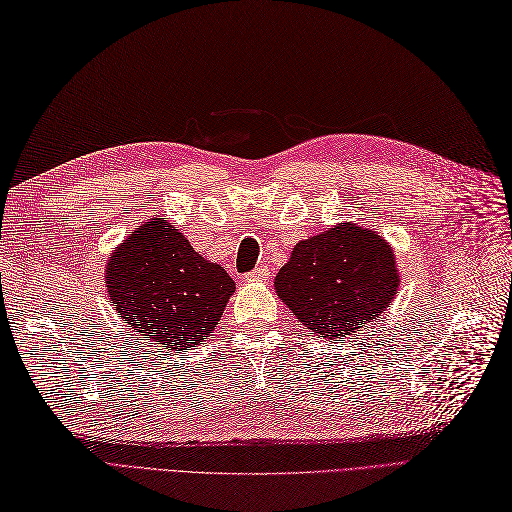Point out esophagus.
I'll use <instances>...</instances> for the list:
<instances>
[{"instance_id": "1", "label": "esophagus", "mask_w": 512, "mask_h": 512, "mask_svg": "<svg viewBox=\"0 0 512 512\" xmlns=\"http://www.w3.org/2000/svg\"><path fill=\"white\" fill-rule=\"evenodd\" d=\"M247 280H267L269 278V269L267 267H256V269H252L245 276Z\"/></svg>"}]
</instances>
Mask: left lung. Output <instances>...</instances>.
I'll use <instances>...</instances> for the list:
<instances>
[{
  "label": "left lung",
  "mask_w": 512,
  "mask_h": 512,
  "mask_svg": "<svg viewBox=\"0 0 512 512\" xmlns=\"http://www.w3.org/2000/svg\"><path fill=\"white\" fill-rule=\"evenodd\" d=\"M273 284L310 332L341 339L384 313L400 289V273L378 232L339 223L299 241Z\"/></svg>",
  "instance_id": "obj_1"
}]
</instances>
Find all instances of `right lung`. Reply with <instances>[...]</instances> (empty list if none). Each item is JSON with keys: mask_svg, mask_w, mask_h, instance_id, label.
<instances>
[{"mask_svg": "<svg viewBox=\"0 0 512 512\" xmlns=\"http://www.w3.org/2000/svg\"><path fill=\"white\" fill-rule=\"evenodd\" d=\"M108 297L123 323L180 354L217 328L234 280L197 254L165 219L141 223L106 263Z\"/></svg>", "mask_w": 512, "mask_h": 512, "instance_id": "obj_1", "label": "right lung"}]
</instances>
